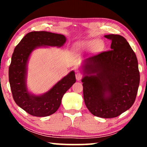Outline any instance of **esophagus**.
<instances>
[{"label":"esophagus","instance_id":"obj_1","mask_svg":"<svg viewBox=\"0 0 147 147\" xmlns=\"http://www.w3.org/2000/svg\"><path fill=\"white\" fill-rule=\"evenodd\" d=\"M83 76H84L83 74L81 73H79V72H77V73L76 74V78L78 81H80V80L82 79V78H83Z\"/></svg>","mask_w":147,"mask_h":147}]
</instances>
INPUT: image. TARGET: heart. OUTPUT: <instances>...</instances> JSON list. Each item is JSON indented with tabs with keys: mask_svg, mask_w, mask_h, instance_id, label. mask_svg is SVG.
Instances as JSON below:
<instances>
[{
	"mask_svg": "<svg viewBox=\"0 0 147 147\" xmlns=\"http://www.w3.org/2000/svg\"><path fill=\"white\" fill-rule=\"evenodd\" d=\"M102 45V43L100 40L93 39L90 41H84L82 43V48L84 50L89 51L92 49H100Z\"/></svg>",
	"mask_w": 147,
	"mask_h": 147,
	"instance_id": "b5f03b06",
	"label": "heart"
}]
</instances>
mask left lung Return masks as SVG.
<instances>
[{
	"label": "left lung",
	"instance_id": "obj_1",
	"mask_svg": "<svg viewBox=\"0 0 147 147\" xmlns=\"http://www.w3.org/2000/svg\"><path fill=\"white\" fill-rule=\"evenodd\" d=\"M110 50L84 60V100L93 115L117 117L133 105L140 82L136 54L124 37L110 34Z\"/></svg>",
	"mask_w": 147,
	"mask_h": 147
}]
</instances>
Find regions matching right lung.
<instances>
[{"mask_svg":"<svg viewBox=\"0 0 147 147\" xmlns=\"http://www.w3.org/2000/svg\"><path fill=\"white\" fill-rule=\"evenodd\" d=\"M66 38L61 34L47 31L27 33L16 46L9 69V79L13 99L19 107L34 116L51 115L59 108L63 96L76 82L74 71L57 82L47 93L41 96L29 94L26 86L27 63L30 54L41 46L61 47Z\"/></svg>","mask_w":147,"mask_h":147,"instance_id":"add662e5","label":"right lung"}]
</instances>
